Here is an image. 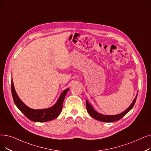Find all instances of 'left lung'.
Instances as JSON below:
<instances>
[{"mask_svg": "<svg viewBox=\"0 0 151 151\" xmlns=\"http://www.w3.org/2000/svg\"><path fill=\"white\" fill-rule=\"evenodd\" d=\"M137 96H136V97L134 98V99L133 100V102L131 104V106L125 110L124 112H122V114H118V115H104L102 114H100L99 113H97L96 111L93 108L91 105L89 104V103L88 102V101H86V109H87V111L89 113V114L94 118V119L99 120V121H101V122H115L117 120H120L123 116H124L129 111L132 109L134 105L136 102V98H137Z\"/></svg>", "mask_w": 151, "mask_h": 151, "instance_id": "obj_1", "label": "left lung"}]
</instances>
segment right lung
Masks as SVG:
<instances>
[{
	"mask_svg": "<svg viewBox=\"0 0 151 151\" xmlns=\"http://www.w3.org/2000/svg\"><path fill=\"white\" fill-rule=\"evenodd\" d=\"M11 90L13 99L17 107L29 120L37 122H45L56 119L60 115L65 97L68 91L69 88L65 89L61 94L57 103L54 106L49 109L41 110L32 109L26 106L17 94L12 80L11 83Z\"/></svg>",
	"mask_w": 151,
	"mask_h": 151,
	"instance_id": "add662e5",
	"label": "right lung"
}]
</instances>
